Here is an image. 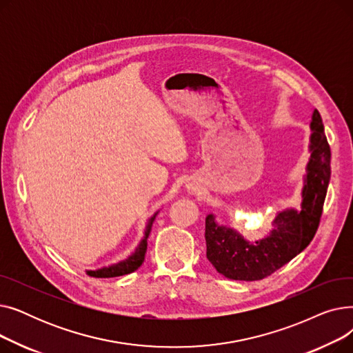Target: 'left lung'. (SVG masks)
<instances>
[{"mask_svg": "<svg viewBox=\"0 0 353 353\" xmlns=\"http://www.w3.org/2000/svg\"><path fill=\"white\" fill-rule=\"evenodd\" d=\"M310 159L302 190L301 210L276 214L269 236L248 242L234 229L219 225L214 214L206 217V256L219 273L233 281H261L290 262L318 230L330 180V147L318 110L310 121Z\"/></svg>", "mask_w": 353, "mask_h": 353, "instance_id": "8db88e82", "label": "left lung"}]
</instances>
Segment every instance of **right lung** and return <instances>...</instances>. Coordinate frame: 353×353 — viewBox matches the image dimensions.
I'll return each instance as SVG.
<instances>
[{"label": "right lung", "mask_w": 353, "mask_h": 353, "mask_svg": "<svg viewBox=\"0 0 353 353\" xmlns=\"http://www.w3.org/2000/svg\"><path fill=\"white\" fill-rule=\"evenodd\" d=\"M156 216H157V213H154L150 219H148L145 230H144V237L141 239V242L139 243L136 250L127 259H124V261H121L116 265L107 266V268H101L97 270H87V274H90L92 277H116V276L128 274V273L137 270L141 266V263L144 262V256H145V250H147V237H148V234H150Z\"/></svg>", "instance_id": "obj_1"}]
</instances>
